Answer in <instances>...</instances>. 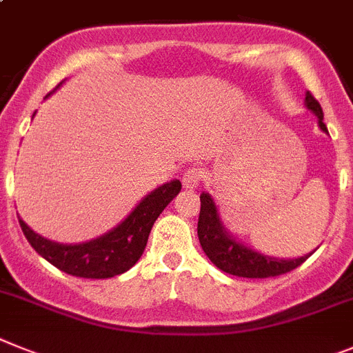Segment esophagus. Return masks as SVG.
Returning <instances> with one entry per match:
<instances>
[{"instance_id": "1", "label": "esophagus", "mask_w": 353, "mask_h": 353, "mask_svg": "<svg viewBox=\"0 0 353 353\" xmlns=\"http://www.w3.org/2000/svg\"><path fill=\"white\" fill-rule=\"evenodd\" d=\"M202 183V170L197 167H190L186 168L185 174H183V186L186 190H194L197 188Z\"/></svg>"}]
</instances>
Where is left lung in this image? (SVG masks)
<instances>
[{"mask_svg":"<svg viewBox=\"0 0 353 353\" xmlns=\"http://www.w3.org/2000/svg\"><path fill=\"white\" fill-rule=\"evenodd\" d=\"M305 106L311 110L318 119V125L323 133L327 131V125L323 124V112L321 106L311 92L305 94ZM197 234L201 241L202 250L210 257L216 268H220L225 274L236 275V277H247V279H266L275 277V275H283L286 272L295 270L311 256L312 252L304 254L302 257H293V259H279V257L266 256V254L257 252L250 249L247 245L240 243L234 236L225 229L222 219H220L219 208L214 204L213 197L208 192L201 194V213H199L197 223Z\"/></svg>","mask_w":353,"mask_h":353,"instance_id":"1","label":"left lung"}]
</instances>
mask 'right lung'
Returning <instances> with one entry per match:
<instances>
[{
    "label": "right lung",
    "mask_w": 353,
    "mask_h": 353,
    "mask_svg": "<svg viewBox=\"0 0 353 353\" xmlns=\"http://www.w3.org/2000/svg\"><path fill=\"white\" fill-rule=\"evenodd\" d=\"M179 192V179H172L158 186L134 206V210L117 228L83 243H58L37 234L24 223L23 219H19V223L26 240L39 252V256L44 257L46 261L57 266L58 270L74 277L108 279L128 272L142 257L156 219Z\"/></svg>",
    "instance_id": "1"
}]
</instances>
